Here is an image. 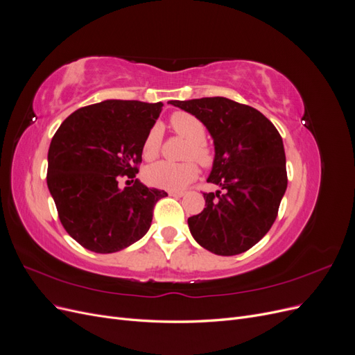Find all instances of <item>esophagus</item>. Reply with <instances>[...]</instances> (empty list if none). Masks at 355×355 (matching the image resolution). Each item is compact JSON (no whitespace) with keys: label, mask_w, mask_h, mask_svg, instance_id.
<instances>
[{"label":"esophagus","mask_w":355,"mask_h":355,"mask_svg":"<svg viewBox=\"0 0 355 355\" xmlns=\"http://www.w3.org/2000/svg\"><path fill=\"white\" fill-rule=\"evenodd\" d=\"M168 196L171 197H184L185 192H179V191H168Z\"/></svg>","instance_id":"esophagus-1"}]
</instances>
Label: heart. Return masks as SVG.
I'll use <instances>...</instances> for the list:
<instances>
[{"instance_id": "1", "label": "heart", "mask_w": 355, "mask_h": 355, "mask_svg": "<svg viewBox=\"0 0 355 355\" xmlns=\"http://www.w3.org/2000/svg\"><path fill=\"white\" fill-rule=\"evenodd\" d=\"M170 125L173 130L188 139L185 157L196 158L202 166L210 164L211 153L206 145V127L198 120L197 116L188 112H175L170 116ZM161 145V128L158 125L153 127L148 132L144 145L142 154L144 158L153 159L159 153ZM198 175V167L192 161L184 164H173L167 161H158V163L149 166L145 170V180L151 187L168 189V191H179L184 189L188 184H191Z\"/></svg>"}]
</instances>
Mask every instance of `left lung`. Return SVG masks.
<instances>
[{
	"instance_id": "obj_1",
	"label": "left lung",
	"mask_w": 355,
	"mask_h": 355,
	"mask_svg": "<svg viewBox=\"0 0 355 355\" xmlns=\"http://www.w3.org/2000/svg\"><path fill=\"white\" fill-rule=\"evenodd\" d=\"M206 125L214 145L206 207L188 219L194 240L220 256L249 250L270 231L287 188L280 133L252 106L227 98L170 101Z\"/></svg>"
}]
</instances>
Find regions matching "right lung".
Returning a JSON list of instances; mask_svg holds the SVG:
<instances>
[{
	"label": "right lung",
	"mask_w": 355,
	"mask_h": 355,
	"mask_svg": "<svg viewBox=\"0 0 355 355\" xmlns=\"http://www.w3.org/2000/svg\"><path fill=\"white\" fill-rule=\"evenodd\" d=\"M163 103L110 99L84 106L60 124L49 148L47 187L59 219L87 250L114 253L141 240L166 191L137 179L120 188V176L135 178L142 145Z\"/></svg>",
	"instance_id": "right-lung-1"
}]
</instances>
